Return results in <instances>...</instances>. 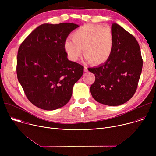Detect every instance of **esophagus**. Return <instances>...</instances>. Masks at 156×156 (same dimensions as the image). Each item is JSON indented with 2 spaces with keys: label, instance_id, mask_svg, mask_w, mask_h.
<instances>
[{
  "label": "esophagus",
  "instance_id": "34e87169",
  "mask_svg": "<svg viewBox=\"0 0 156 156\" xmlns=\"http://www.w3.org/2000/svg\"><path fill=\"white\" fill-rule=\"evenodd\" d=\"M88 70H87V67H86V66H84V72H87Z\"/></svg>",
  "mask_w": 156,
  "mask_h": 156
}]
</instances>
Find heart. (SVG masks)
Returning a JSON list of instances; mask_svg holds the SVG:
<instances>
[{
    "label": "heart",
    "instance_id": "obj_1",
    "mask_svg": "<svg viewBox=\"0 0 156 156\" xmlns=\"http://www.w3.org/2000/svg\"><path fill=\"white\" fill-rule=\"evenodd\" d=\"M65 51L70 59L76 62L81 56L83 49L85 60L94 65L105 63L112 55L114 36L108 28L101 25H85L72 34V39H66Z\"/></svg>",
    "mask_w": 156,
    "mask_h": 156
}]
</instances>
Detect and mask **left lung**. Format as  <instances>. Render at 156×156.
<instances>
[{
    "label": "left lung",
    "mask_w": 156,
    "mask_h": 156,
    "mask_svg": "<svg viewBox=\"0 0 156 156\" xmlns=\"http://www.w3.org/2000/svg\"><path fill=\"white\" fill-rule=\"evenodd\" d=\"M111 31L114 48L110 58L88 70L96 77L90 88L93 98L101 104L117 106L135 94L142 72L143 59L134 36L115 23L112 25Z\"/></svg>",
    "instance_id": "left-lung-1"
}]
</instances>
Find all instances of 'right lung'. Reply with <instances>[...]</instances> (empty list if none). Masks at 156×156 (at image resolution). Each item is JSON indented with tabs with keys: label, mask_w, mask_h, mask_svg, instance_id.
<instances>
[{
	"label": "right lung",
	"mask_w": 156,
	"mask_h": 156,
	"mask_svg": "<svg viewBox=\"0 0 156 156\" xmlns=\"http://www.w3.org/2000/svg\"><path fill=\"white\" fill-rule=\"evenodd\" d=\"M79 26L72 23H44L20 45L16 73L28 100L44 110H53L68 103L83 66L67 58L64 43Z\"/></svg>",
	"instance_id": "obj_1"
}]
</instances>
